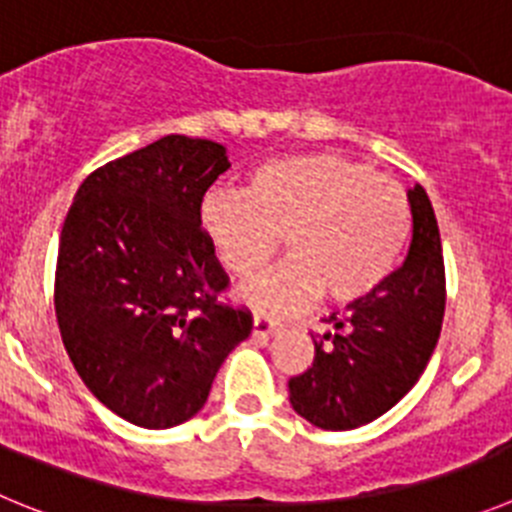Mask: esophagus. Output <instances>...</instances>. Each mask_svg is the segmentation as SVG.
Here are the masks:
<instances>
[{
  "instance_id": "1",
  "label": "esophagus",
  "mask_w": 512,
  "mask_h": 512,
  "mask_svg": "<svg viewBox=\"0 0 512 512\" xmlns=\"http://www.w3.org/2000/svg\"><path fill=\"white\" fill-rule=\"evenodd\" d=\"M275 331H278V324H275V321L265 319V316H255V319H252V336H255L257 342H265L267 336L275 334Z\"/></svg>"
}]
</instances>
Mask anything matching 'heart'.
<instances>
[{"instance_id":"b5f03b06","label":"heart","mask_w":512,"mask_h":512,"mask_svg":"<svg viewBox=\"0 0 512 512\" xmlns=\"http://www.w3.org/2000/svg\"><path fill=\"white\" fill-rule=\"evenodd\" d=\"M199 224L216 260L252 275L283 234L285 257L245 280L237 298L267 316L372 296L398 265L411 234V206L395 181L336 153L293 155L260 165L245 191H209Z\"/></svg>"}]
</instances>
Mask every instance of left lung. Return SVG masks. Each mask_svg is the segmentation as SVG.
I'll list each match as a JSON object with an SVG mask.
<instances>
[{
    "label": "left lung",
    "instance_id": "1",
    "mask_svg": "<svg viewBox=\"0 0 512 512\" xmlns=\"http://www.w3.org/2000/svg\"><path fill=\"white\" fill-rule=\"evenodd\" d=\"M411 245L403 265L313 339V362L290 377V405L326 431H349L388 413L418 382L434 354L446 303L444 255L434 206L421 186L408 188Z\"/></svg>",
    "mask_w": 512,
    "mask_h": 512
}]
</instances>
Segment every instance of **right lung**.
<instances>
[{
  "label": "right lung",
  "mask_w": 512,
  "mask_h": 512,
  "mask_svg": "<svg viewBox=\"0 0 512 512\" xmlns=\"http://www.w3.org/2000/svg\"><path fill=\"white\" fill-rule=\"evenodd\" d=\"M227 147L160 137L94 170L76 191L55 267V316L86 388L124 421L173 428L204 408L252 316L229 285L199 209Z\"/></svg>",
  "instance_id": "1"
}]
</instances>
